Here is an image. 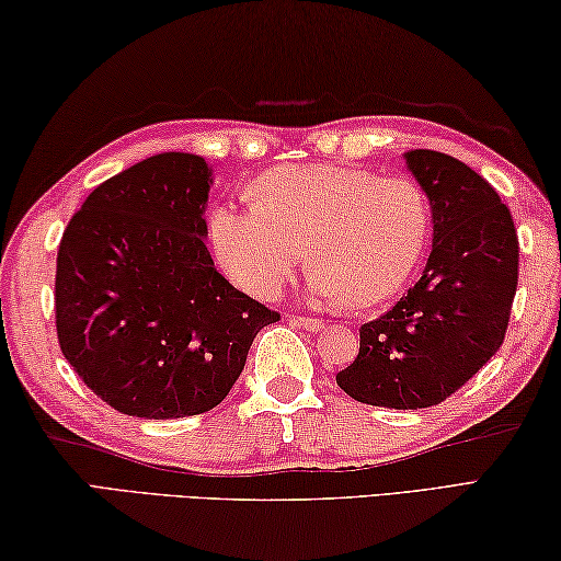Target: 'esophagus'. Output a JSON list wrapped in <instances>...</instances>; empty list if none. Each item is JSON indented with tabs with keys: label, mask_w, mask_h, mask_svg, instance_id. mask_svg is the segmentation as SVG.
<instances>
[{
	"label": "esophagus",
	"mask_w": 561,
	"mask_h": 561,
	"mask_svg": "<svg viewBox=\"0 0 561 561\" xmlns=\"http://www.w3.org/2000/svg\"><path fill=\"white\" fill-rule=\"evenodd\" d=\"M289 322L301 327V329H307V332H319V329H324L322 319H312V317H299V314H295V317H289Z\"/></svg>",
	"instance_id": "obj_1"
}]
</instances>
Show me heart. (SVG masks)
Returning a JSON list of instances; mask_svg holds the SVG:
<instances>
[{
	"label": "heart",
	"instance_id": "b5f03b06",
	"mask_svg": "<svg viewBox=\"0 0 561 561\" xmlns=\"http://www.w3.org/2000/svg\"><path fill=\"white\" fill-rule=\"evenodd\" d=\"M252 197L254 207L219 204L209 232L229 277L256 297L277 295L307 252L317 305H379L404 289L430 242V199L407 176L295 164L260 176Z\"/></svg>",
	"mask_w": 561,
	"mask_h": 561
}]
</instances>
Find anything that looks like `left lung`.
<instances>
[{"label": "left lung", "instance_id": "left-lung-1", "mask_svg": "<svg viewBox=\"0 0 561 561\" xmlns=\"http://www.w3.org/2000/svg\"><path fill=\"white\" fill-rule=\"evenodd\" d=\"M407 167L430 199L432 254L422 279L359 329L336 375L362 404L424 409L467 385L500 350L519 279V239L494 186L459 159L414 149Z\"/></svg>", "mask_w": 561, "mask_h": 561}]
</instances>
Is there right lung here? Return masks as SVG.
<instances>
[{
  "mask_svg": "<svg viewBox=\"0 0 561 561\" xmlns=\"http://www.w3.org/2000/svg\"><path fill=\"white\" fill-rule=\"evenodd\" d=\"M209 184L202 157L154 154L96 186L61 234V354L122 414L209 412L242 375L256 332L279 322L215 270L204 244Z\"/></svg>",
  "mask_w": 561,
  "mask_h": 561,
  "instance_id": "obj_1",
  "label": "right lung"
}]
</instances>
